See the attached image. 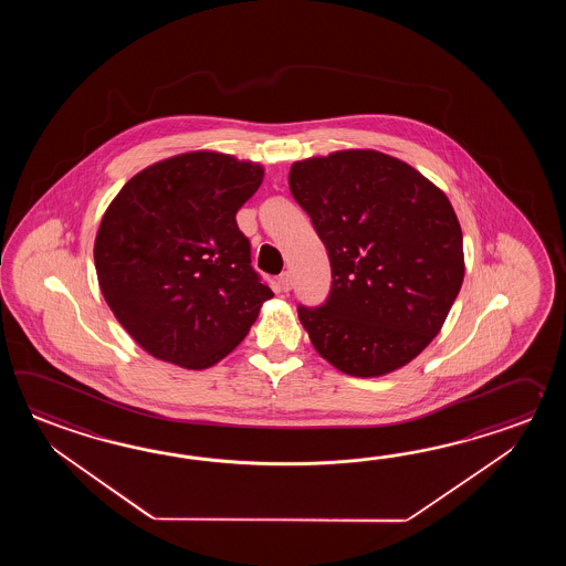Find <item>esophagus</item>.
I'll use <instances>...</instances> for the list:
<instances>
[{"mask_svg": "<svg viewBox=\"0 0 566 566\" xmlns=\"http://www.w3.org/2000/svg\"><path fill=\"white\" fill-rule=\"evenodd\" d=\"M279 287L283 289L285 293L291 291V287H293V277H291V273H283V275L279 277Z\"/></svg>", "mask_w": 566, "mask_h": 566, "instance_id": "1", "label": "esophagus"}]
</instances>
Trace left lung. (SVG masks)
<instances>
[{"mask_svg":"<svg viewBox=\"0 0 566 566\" xmlns=\"http://www.w3.org/2000/svg\"><path fill=\"white\" fill-rule=\"evenodd\" d=\"M289 190L312 218L334 279L322 307H300L313 348L358 378L407 366L441 332L465 275L446 192L376 149L293 161Z\"/></svg>","mask_w":566,"mask_h":566,"instance_id":"left-lung-1","label":"left lung"}]
</instances>
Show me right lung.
Instances as JSON below:
<instances>
[{
    "mask_svg": "<svg viewBox=\"0 0 566 566\" xmlns=\"http://www.w3.org/2000/svg\"><path fill=\"white\" fill-rule=\"evenodd\" d=\"M263 176L256 161L198 149L142 169L105 210L95 239L98 287L123 329L157 360L214 366L273 297L234 218Z\"/></svg>",
    "mask_w": 566,
    "mask_h": 566,
    "instance_id": "add662e5",
    "label": "right lung"
}]
</instances>
